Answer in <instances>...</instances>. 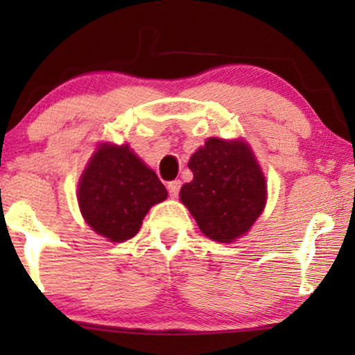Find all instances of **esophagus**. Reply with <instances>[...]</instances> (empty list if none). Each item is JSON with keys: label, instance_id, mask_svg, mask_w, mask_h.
<instances>
[{"label": "esophagus", "instance_id": "1", "mask_svg": "<svg viewBox=\"0 0 355 355\" xmlns=\"http://www.w3.org/2000/svg\"><path fill=\"white\" fill-rule=\"evenodd\" d=\"M179 191H181V181L176 179V181H171L168 184V192L173 198H176L179 196Z\"/></svg>", "mask_w": 355, "mask_h": 355}]
</instances>
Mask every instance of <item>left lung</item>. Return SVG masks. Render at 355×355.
Masks as SVG:
<instances>
[{
	"label": "left lung",
	"mask_w": 355,
	"mask_h": 355,
	"mask_svg": "<svg viewBox=\"0 0 355 355\" xmlns=\"http://www.w3.org/2000/svg\"><path fill=\"white\" fill-rule=\"evenodd\" d=\"M193 173L181 202L207 237L232 242L244 236L266 203V182L244 140L208 139L189 159Z\"/></svg>",
	"instance_id": "1"
}]
</instances>
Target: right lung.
Instances as JSON below:
<instances>
[{"instance_id": "obj_1", "label": "right lung", "mask_w": 355, "mask_h": 355, "mask_svg": "<svg viewBox=\"0 0 355 355\" xmlns=\"http://www.w3.org/2000/svg\"><path fill=\"white\" fill-rule=\"evenodd\" d=\"M82 216L96 234L124 242L137 234L142 220L168 192L129 145L101 144L79 181Z\"/></svg>"}]
</instances>
